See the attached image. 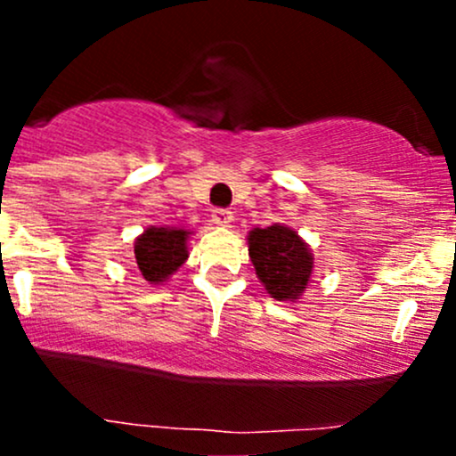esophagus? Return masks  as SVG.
<instances>
[{"label": "esophagus", "instance_id": "obj_1", "mask_svg": "<svg viewBox=\"0 0 456 456\" xmlns=\"http://www.w3.org/2000/svg\"><path fill=\"white\" fill-rule=\"evenodd\" d=\"M212 223L218 224V227H229L233 223V214L229 210H214Z\"/></svg>", "mask_w": 456, "mask_h": 456}]
</instances>
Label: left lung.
<instances>
[{"label":"left lung","mask_w":456,"mask_h":456,"mask_svg":"<svg viewBox=\"0 0 456 456\" xmlns=\"http://www.w3.org/2000/svg\"><path fill=\"white\" fill-rule=\"evenodd\" d=\"M248 257L255 274L270 297L279 302H297L306 294L315 270V255L306 240L289 224L250 229L246 235Z\"/></svg>","instance_id":"left-lung-1"}]
</instances>
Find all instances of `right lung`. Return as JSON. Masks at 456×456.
Wrapping results in <instances>:
<instances>
[{
  "label": "right lung",
  "mask_w": 456,
  "mask_h": 456,
  "mask_svg": "<svg viewBox=\"0 0 456 456\" xmlns=\"http://www.w3.org/2000/svg\"><path fill=\"white\" fill-rule=\"evenodd\" d=\"M195 232L191 229L151 227L143 229V233L134 238V264H137L139 276L150 285H165L171 281L188 259V240Z\"/></svg>",
  "instance_id": "obj_1"
}]
</instances>
